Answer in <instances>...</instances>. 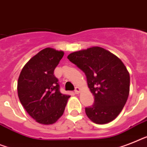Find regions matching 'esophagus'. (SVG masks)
<instances>
[{
    "mask_svg": "<svg viewBox=\"0 0 147 147\" xmlns=\"http://www.w3.org/2000/svg\"><path fill=\"white\" fill-rule=\"evenodd\" d=\"M74 92L75 94H79V93L80 92V88H79V87H76V88H75Z\"/></svg>",
    "mask_w": 147,
    "mask_h": 147,
    "instance_id": "esophagus-1",
    "label": "esophagus"
}]
</instances>
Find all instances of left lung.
Returning <instances> with one entry per match:
<instances>
[{
  "instance_id": "8db88e82",
  "label": "left lung",
  "mask_w": 147,
  "mask_h": 147,
  "mask_svg": "<svg viewBox=\"0 0 147 147\" xmlns=\"http://www.w3.org/2000/svg\"><path fill=\"white\" fill-rule=\"evenodd\" d=\"M67 59L86 76L94 97L86 113L96 124H106L119 116L129 95L130 75L118 57L100 47H92L68 55Z\"/></svg>"
}]
</instances>
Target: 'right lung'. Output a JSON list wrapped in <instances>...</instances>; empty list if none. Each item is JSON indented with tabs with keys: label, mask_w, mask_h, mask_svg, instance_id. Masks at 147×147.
<instances>
[{
	"label": "right lung",
	"mask_w": 147,
	"mask_h": 147,
	"mask_svg": "<svg viewBox=\"0 0 147 147\" xmlns=\"http://www.w3.org/2000/svg\"><path fill=\"white\" fill-rule=\"evenodd\" d=\"M64 52L45 48L23 67L17 83L19 100L36 122L52 125L62 116L70 95L59 91L54 71Z\"/></svg>",
	"instance_id": "obj_1"
}]
</instances>
